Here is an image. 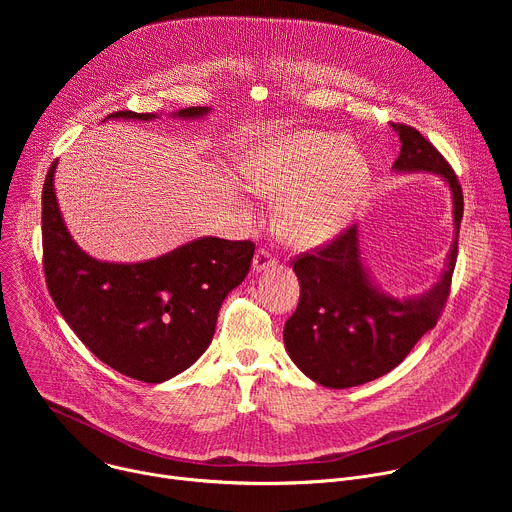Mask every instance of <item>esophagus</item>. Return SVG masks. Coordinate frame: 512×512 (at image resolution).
<instances>
[{
	"mask_svg": "<svg viewBox=\"0 0 512 512\" xmlns=\"http://www.w3.org/2000/svg\"><path fill=\"white\" fill-rule=\"evenodd\" d=\"M275 265H277V259L267 249H259L253 257V271H257V273L273 269Z\"/></svg>",
	"mask_w": 512,
	"mask_h": 512,
	"instance_id": "esophagus-1",
	"label": "esophagus"
}]
</instances>
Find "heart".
<instances>
[{
    "instance_id": "1",
    "label": "heart",
    "mask_w": 512,
    "mask_h": 512,
    "mask_svg": "<svg viewBox=\"0 0 512 512\" xmlns=\"http://www.w3.org/2000/svg\"><path fill=\"white\" fill-rule=\"evenodd\" d=\"M249 186L281 198L275 229L300 249H314L344 231L371 184V164L340 133L296 131L267 139L247 162Z\"/></svg>"
}]
</instances>
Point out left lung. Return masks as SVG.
Listing matches in <instances>:
<instances>
[{
  "instance_id": "1",
  "label": "left lung",
  "mask_w": 512,
  "mask_h": 512,
  "mask_svg": "<svg viewBox=\"0 0 512 512\" xmlns=\"http://www.w3.org/2000/svg\"><path fill=\"white\" fill-rule=\"evenodd\" d=\"M401 141L395 174H435L450 188L454 241L437 281L419 296L395 298L364 263L360 229L352 225L330 247L294 263L298 308L283 328L296 367L328 389H348L391 373L419 338L435 328L450 294L464 214L462 188L450 164L409 125H391Z\"/></svg>"
}]
</instances>
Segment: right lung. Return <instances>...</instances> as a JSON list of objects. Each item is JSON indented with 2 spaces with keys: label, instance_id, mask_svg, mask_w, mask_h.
<instances>
[{
  "label": "right lung",
  "instance_id": "1",
  "mask_svg": "<svg viewBox=\"0 0 512 512\" xmlns=\"http://www.w3.org/2000/svg\"><path fill=\"white\" fill-rule=\"evenodd\" d=\"M208 113L210 107H188L168 117L194 121ZM160 117L117 111L107 119ZM56 166L42 190V245L46 285L60 316L101 362L129 379L164 383L180 375L212 342L218 310L247 277L255 245L198 237L145 261L95 259L64 225L54 192Z\"/></svg>",
  "mask_w": 512,
  "mask_h": 512
}]
</instances>
